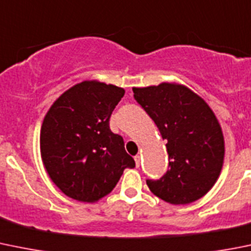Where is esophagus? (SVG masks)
Returning <instances> with one entry per match:
<instances>
[{"mask_svg":"<svg viewBox=\"0 0 251 251\" xmlns=\"http://www.w3.org/2000/svg\"><path fill=\"white\" fill-rule=\"evenodd\" d=\"M133 158H135V162H136V167H140V163H141V157H140V154H136Z\"/></svg>","mask_w":251,"mask_h":251,"instance_id":"obj_1","label":"esophagus"}]
</instances>
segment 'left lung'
Wrapping results in <instances>:
<instances>
[{
	"label": "left lung",
	"mask_w": 251,
	"mask_h": 251,
	"mask_svg": "<svg viewBox=\"0 0 251 251\" xmlns=\"http://www.w3.org/2000/svg\"><path fill=\"white\" fill-rule=\"evenodd\" d=\"M132 91L167 140L168 170L160 179H146L150 191L171 204L202 198L217 182L224 160L223 132L214 112L202 98L178 84Z\"/></svg>",
	"instance_id": "1"
}]
</instances>
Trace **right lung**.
<instances>
[{
    "instance_id": "obj_1",
    "label": "right lung",
    "mask_w": 251,
    "mask_h": 251,
    "mask_svg": "<svg viewBox=\"0 0 251 251\" xmlns=\"http://www.w3.org/2000/svg\"><path fill=\"white\" fill-rule=\"evenodd\" d=\"M125 90L83 81L62 94L41 128V154L50 179L64 194L93 203L109 194L135 161L109 120Z\"/></svg>"
}]
</instances>
